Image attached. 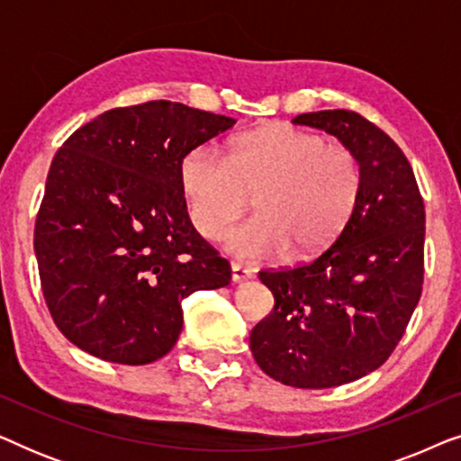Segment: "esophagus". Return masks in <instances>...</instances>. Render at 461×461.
<instances>
[{
	"instance_id": "esophagus-1",
	"label": "esophagus",
	"mask_w": 461,
	"mask_h": 461,
	"mask_svg": "<svg viewBox=\"0 0 461 461\" xmlns=\"http://www.w3.org/2000/svg\"><path fill=\"white\" fill-rule=\"evenodd\" d=\"M230 279L232 283H243L251 279V270H248L245 267H241V264H230Z\"/></svg>"
}]
</instances>
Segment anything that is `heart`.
Listing matches in <instances>:
<instances>
[{
	"mask_svg": "<svg viewBox=\"0 0 461 461\" xmlns=\"http://www.w3.org/2000/svg\"><path fill=\"white\" fill-rule=\"evenodd\" d=\"M180 188L191 222L205 239H218L248 210L258 216L235 226L224 248L241 260L308 258L336 241L355 213L363 186L361 161L344 144L268 123L245 131L224 157L199 144L182 157Z\"/></svg>",
	"mask_w": 461,
	"mask_h": 461,
	"instance_id": "1",
	"label": "heart"
}]
</instances>
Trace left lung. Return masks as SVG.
I'll use <instances>...</instances> for the list:
<instances>
[{
    "label": "left lung",
    "instance_id": "obj_1",
    "mask_svg": "<svg viewBox=\"0 0 461 461\" xmlns=\"http://www.w3.org/2000/svg\"><path fill=\"white\" fill-rule=\"evenodd\" d=\"M361 161L355 213L323 254L262 270L275 308L249 336L256 363L294 388H333L371 374L399 344L424 283L426 212L413 169L393 138L355 111L304 113Z\"/></svg>",
    "mask_w": 461,
    "mask_h": 461
}]
</instances>
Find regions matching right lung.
Returning <instances> with one entry per match:
<instances>
[{
	"mask_svg": "<svg viewBox=\"0 0 461 461\" xmlns=\"http://www.w3.org/2000/svg\"><path fill=\"white\" fill-rule=\"evenodd\" d=\"M235 119L169 100L111 109L54 155L35 220L46 304L68 342L109 363L147 365L182 331V300L230 283L194 230L178 169Z\"/></svg>",
	"mask_w": 461,
	"mask_h": 461,
	"instance_id": "add662e5",
	"label": "right lung"
}]
</instances>
